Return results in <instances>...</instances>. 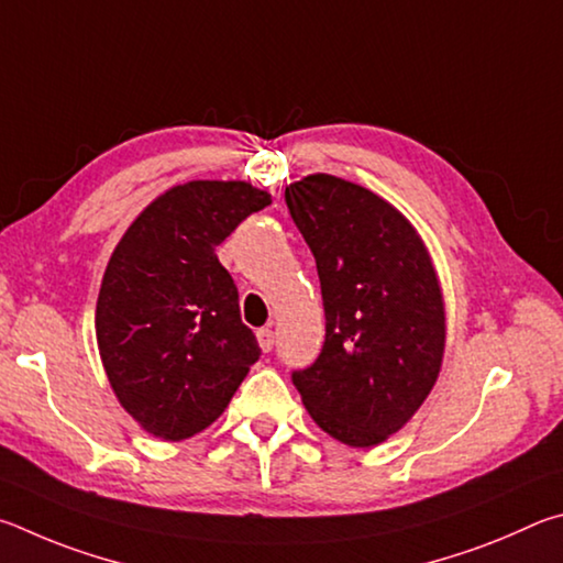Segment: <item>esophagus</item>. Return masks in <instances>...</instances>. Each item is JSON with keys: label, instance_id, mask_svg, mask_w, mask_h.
Segmentation results:
<instances>
[{"label": "esophagus", "instance_id": "34e87169", "mask_svg": "<svg viewBox=\"0 0 563 563\" xmlns=\"http://www.w3.org/2000/svg\"><path fill=\"white\" fill-rule=\"evenodd\" d=\"M256 341H260V349L269 353L274 349V331L272 329H260L256 331Z\"/></svg>", "mask_w": 563, "mask_h": 563}]
</instances>
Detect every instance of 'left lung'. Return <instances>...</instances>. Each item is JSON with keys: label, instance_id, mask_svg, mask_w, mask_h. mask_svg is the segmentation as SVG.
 <instances>
[{"label": "left lung", "instance_id": "left-lung-1", "mask_svg": "<svg viewBox=\"0 0 563 563\" xmlns=\"http://www.w3.org/2000/svg\"><path fill=\"white\" fill-rule=\"evenodd\" d=\"M284 200L317 260L327 341L291 380L317 426L373 448L416 416L445 353L435 266L406 217L366 187L317 173Z\"/></svg>", "mask_w": 563, "mask_h": 563}]
</instances>
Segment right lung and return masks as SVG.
Here are the masks:
<instances>
[{"instance_id":"obj_1","label":"right lung","mask_w":563,"mask_h":563,"mask_svg":"<svg viewBox=\"0 0 563 563\" xmlns=\"http://www.w3.org/2000/svg\"><path fill=\"white\" fill-rule=\"evenodd\" d=\"M266 205L272 195L242 180L177 185L111 254L96 303L98 351L115 398L155 438L177 442L212 426L260 361L214 250Z\"/></svg>"}]
</instances>
